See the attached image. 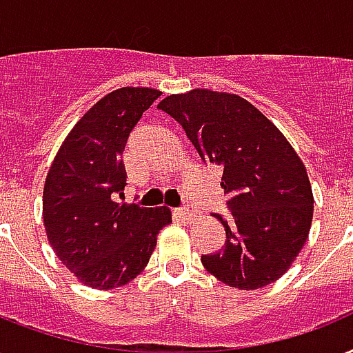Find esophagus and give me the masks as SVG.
<instances>
[{"label": "esophagus", "mask_w": 353, "mask_h": 353, "mask_svg": "<svg viewBox=\"0 0 353 353\" xmlns=\"http://www.w3.org/2000/svg\"><path fill=\"white\" fill-rule=\"evenodd\" d=\"M176 214H179L180 217H184V219H193V217H196L201 212H199V208L196 206H193L190 202H185L184 206H180L179 210H176Z\"/></svg>", "instance_id": "obj_1"}]
</instances>
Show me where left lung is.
<instances>
[{
    "label": "left lung",
    "instance_id": "left-lung-1",
    "mask_svg": "<svg viewBox=\"0 0 353 353\" xmlns=\"http://www.w3.org/2000/svg\"><path fill=\"white\" fill-rule=\"evenodd\" d=\"M202 163L223 169L225 247L202 254L204 269L226 285L252 291L280 278L304 247L313 193L299 154L283 134L239 95L191 90L158 105Z\"/></svg>",
    "mask_w": 353,
    "mask_h": 353
}]
</instances>
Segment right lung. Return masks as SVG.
Returning a JSON list of instances; mask_svg holds the SVG:
<instances>
[{"label":"right lung","instance_id":"obj_1","mask_svg":"<svg viewBox=\"0 0 353 353\" xmlns=\"http://www.w3.org/2000/svg\"><path fill=\"white\" fill-rule=\"evenodd\" d=\"M162 92L119 88L97 101L68 134L43 185V225L54 254L94 289L125 285L145 269L168 208L127 204L123 151Z\"/></svg>","mask_w":353,"mask_h":353}]
</instances>
